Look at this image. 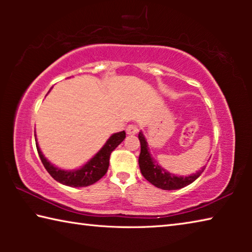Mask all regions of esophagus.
I'll list each match as a JSON object with an SVG mask.
<instances>
[{"label":"esophagus","instance_id":"obj_1","mask_svg":"<svg viewBox=\"0 0 252 252\" xmlns=\"http://www.w3.org/2000/svg\"><path fill=\"white\" fill-rule=\"evenodd\" d=\"M139 132V127L134 125H129L126 126V133L127 134H135Z\"/></svg>","mask_w":252,"mask_h":252}]
</instances>
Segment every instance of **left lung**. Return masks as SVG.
Masks as SVG:
<instances>
[{"label": "left lung", "instance_id": "1", "mask_svg": "<svg viewBox=\"0 0 252 252\" xmlns=\"http://www.w3.org/2000/svg\"><path fill=\"white\" fill-rule=\"evenodd\" d=\"M139 140L141 144V152L139 156V167L142 176L147 180L152 183L153 186L159 188L162 190H178L183 187L189 186L194 180L200 177V174L203 172L204 168L199 170L197 173L191 174V176L183 177V176H174V174L168 172L161 165L158 164V162L153 159L152 155L149 151L148 142L144 135L141 132H139Z\"/></svg>", "mask_w": 252, "mask_h": 252}]
</instances>
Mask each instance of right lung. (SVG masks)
I'll use <instances>...</instances> for the list:
<instances>
[{
	"label": "right lung",
	"mask_w": 252,
	"mask_h": 252,
	"mask_svg": "<svg viewBox=\"0 0 252 252\" xmlns=\"http://www.w3.org/2000/svg\"><path fill=\"white\" fill-rule=\"evenodd\" d=\"M50 92V91H49ZM126 138V132L121 131L118 133H114L110 136L108 141L105 142L103 147L100 149V151L96 155L91 158L87 163L76 170H63L55 167L48 159L43 156V153L40 150L39 144L35 139L37 153H39L40 159L43 163L51 177L58 182L62 183L64 186H69L72 188L88 187L91 186L104 176L109 168V160L111 152L116 149Z\"/></svg>",
	"instance_id": "1"
}]
</instances>
